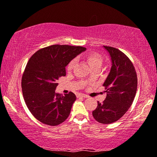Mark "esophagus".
<instances>
[{
    "mask_svg": "<svg viewBox=\"0 0 157 157\" xmlns=\"http://www.w3.org/2000/svg\"><path fill=\"white\" fill-rule=\"evenodd\" d=\"M77 97H78V98H87V96H86L85 94H78V95H77Z\"/></svg>",
    "mask_w": 157,
    "mask_h": 157,
    "instance_id": "esophagus-1",
    "label": "esophagus"
}]
</instances>
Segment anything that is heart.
<instances>
[{
  "instance_id": "1",
  "label": "heart",
  "mask_w": 157,
  "mask_h": 157,
  "mask_svg": "<svg viewBox=\"0 0 157 157\" xmlns=\"http://www.w3.org/2000/svg\"><path fill=\"white\" fill-rule=\"evenodd\" d=\"M85 59H86V61H88L91 68H95V67H99V68H101L102 64H103V59H102V57L99 55V54L94 53V52H90V53L86 54ZM75 59L71 60L68 64L67 70H68V71H72L74 68L75 65Z\"/></svg>"
}]
</instances>
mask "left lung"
<instances>
[{
    "mask_svg": "<svg viewBox=\"0 0 157 157\" xmlns=\"http://www.w3.org/2000/svg\"><path fill=\"white\" fill-rule=\"evenodd\" d=\"M112 61L110 73L103 84L107 96L92 112L94 118L101 124H109L119 120L132 105L138 78L135 68L128 57L113 47L103 46Z\"/></svg>",
    "mask_w": 157,
    "mask_h": 157,
    "instance_id": "left-lung-1",
    "label": "left lung"
}]
</instances>
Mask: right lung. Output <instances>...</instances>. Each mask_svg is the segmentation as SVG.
I'll return each mask as SVG.
<instances>
[{
  "label": "right lung",
  "mask_w": 157,
  "mask_h": 157,
  "mask_svg": "<svg viewBox=\"0 0 157 157\" xmlns=\"http://www.w3.org/2000/svg\"><path fill=\"white\" fill-rule=\"evenodd\" d=\"M86 48L53 44L32 56L21 78V89L27 108L40 122L57 126L68 117L76 96L73 92L62 96L55 92L59 78L66 76V66Z\"/></svg>",
  "instance_id": "right-lung-1"
}]
</instances>
